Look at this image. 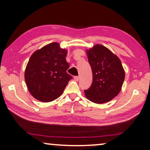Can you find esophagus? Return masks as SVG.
Here are the masks:
<instances>
[{
    "mask_svg": "<svg viewBox=\"0 0 150 150\" xmlns=\"http://www.w3.org/2000/svg\"><path fill=\"white\" fill-rule=\"evenodd\" d=\"M74 80H75L76 81H78L79 80L80 77L79 76H74Z\"/></svg>",
    "mask_w": 150,
    "mask_h": 150,
    "instance_id": "obj_1",
    "label": "esophagus"
}]
</instances>
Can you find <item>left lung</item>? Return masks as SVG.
Here are the masks:
<instances>
[{"instance_id": "left-lung-1", "label": "left lung", "mask_w": 150, "mask_h": 150, "mask_svg": "<svg viewBox=\"0 0 150 150\" xmlns=\"http://www.w3.org/2000/svg\"><path fill=\"white\" fill-rule=\"evenodd\" d=\"M91 67L93 82L85 91L92 102L102 104L110 101L120 93L125 79V71L118 57L100 44L86 50Z\"/></svg>"}]
</instances>
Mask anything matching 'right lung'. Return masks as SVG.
I'll return each mask as SVG.
<instances>
[{"label": "right lung", "mask_w": 150, "mask_h": 150, "mask_svg": "<svg viewBox=\"0 0 150 150\" xmlns=\"http://www.w3.org/2000/svg\"><path fill=\"white\" fill-rule=\"evenodd\" d=\"M67 50L57 42L50 43L33 53L26 65L24 79L32 96L43 102L60 96L72 79L67 73Z\"/></svg>", "instance_id": "1"}]
</instances>
